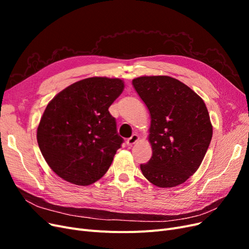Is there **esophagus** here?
Listing matches in <instances>:
<instances>
[{"instance_id":"34e87169","label":"esophagus","mask_w":249,"mask_h":249,"mask_svg":"<svg viewBox=\"0 0 249 249\" xmlns=\"http://www.w3.org/2000/svg\"><path fill=\"white\" fill-rule=\"evenodd\" d=\"M138 139H139L138 135H136V134L132 135V136L126 140V145H127V146H132L133 144H135V143H136V142L138 141Z\"/></svg>"}]
</instances>
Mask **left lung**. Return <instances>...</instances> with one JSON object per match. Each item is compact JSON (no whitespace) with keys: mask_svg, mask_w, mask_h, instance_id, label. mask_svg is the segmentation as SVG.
<instances>
[{"mask_svg":"<svg viewBox=\"0 0 249 249\" xmlns=\"http://www.w3.org/2000/svg\"><path fill=\"white\" fill-rule=\"evenodd\" d=\"M133 86L150 113L148 140L153 155L140 169L150 183L171 188L198 169L213 135L205 102L168 76L139 77Z\"/></svg>","mask_w":249,"mask_h":249,"instance_id":"8db88e82","label":"left lung"}]
</instances>
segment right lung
Wrapping results in <instances>:
<instances>
[{
    "instance_id": "1",
    "label": "right lung",
    "mask_w": 249,
    "mask_h": 249,
    "mask_svg": "<svg viewBox=\"0 0 249 249\" xmlns=\"http://www.w3.org/2000/svg\"><path fill=\"white\" fill-rule=\"evenodd\" d=\"M124 88L120 79L87 78L66 87L48 104L37 127V142L57 176L87 186L107 172L124 142L109 107Z\"/></svg>"
}]
</instances>
